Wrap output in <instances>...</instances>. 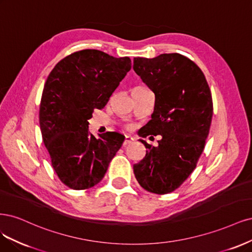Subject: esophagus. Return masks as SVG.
I'll use <instances>...</instances> for the list:
<instances>
[{
    "mask_svg": "<svg viewBox=\"0 0 252 252\" xmlns=\"http://www.w3.org/2000/svg\"><path fill=\"white\" fill-rule=\"evenodd\" d=\"M134 141V138H132L131 136H126L125 141H124V145H127L129 143H132Z\"/></svg>",
    "mask_w": 252,
    "mask_h": 252,
    "instance_id": "1",
    "label": "esophagus"
}]
</instances>
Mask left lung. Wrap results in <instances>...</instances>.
Returning a JSON list of instances; mask_svg holds the SVG:
<instances>
[{
  "label": "left lung",
  "instance_id": "1",
  "mask_svg": "<svg viewBox=\"0 0 252 252\" xmlns=\"http://www.w3.org/2000/svg\"><path fill=\"white\" fill-rule=\"evenodd\" d=\"M133 69L155 94L152 119L142 137L161 135L158 147L140 141L147 154L134 174L150 192H172L196 168L213 118V98L201 69L179 53L134 58Z\"/></svg>",
  "mask_w": 252,
  "mask_h": 252
}]
</instances>
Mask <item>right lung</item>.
<instances>
[{"instance_id": "right-lung-1", "label": "right lung", "mask_w": 252, "mask_h": 252, "mask_svg": "<svg viewBox=\"0 0 252 252\" xmlns=\"http://www.w3.org/2000/svg\"><path fill=\"white\" fill-rule=\"evenodd\" d=\"M129 58H114L95 49L72 53L48 76L39 105L45 147L60 180L73 189L99 183L125 136L107 132L95 138L88 120L102 109L131 70Z\"/></svg>"}]
</instances>
